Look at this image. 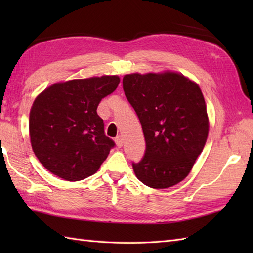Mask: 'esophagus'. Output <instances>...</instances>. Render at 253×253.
I'll return each mask as SVG.
<instances>
[{
  "instance_id": "esophagus-1",
  "label": "esophagus",
  "mask_w": 253,
  "mask_h": 253,
  "mask_svg": "<svg viewBox=\"0 0 253 253\" xmlns=\"http://www.w3.org/2000/svg\"><path fill=\"white\" fill-rule=\"evenodd\" d=\"M115 143H116V146H117L118 148H122V147H123V143H124L123 138H122L121 136H117V137L115 138Z\"/></svg>"
}]
</instances>
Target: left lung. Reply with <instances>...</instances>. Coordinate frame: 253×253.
<instances>
[{
    "instance_id": "obj_1",
    "label": "left lung",
    "mask_w": 253,
    "mask_h": 253,
    "mask_svg": "<svg viewBox=\"0 0 253 253\" xmlns=\"http://www.w3.org/2000/svg\"><path fill=\"white\" fill-rule=\"evenodd\" d=\"M123 89L140 121L146 152L132 162L137 178L155 189L190 173L209 133L207 105L197 84L176 73L130 74Z\"/></svg>"
}]
</instances>
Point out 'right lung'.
Masks as SVG:
<instances>
[{
    "label": "right lung",
    "instance_id": "right-lung-1",
    "mask_svg": "<svg viewBox=\"0 0 253 253\" xmlns=\"http://www.w3.org/2000/svg\"><path fill=\"white\" fill-rule=\"evenodd\" d=\"M118 76L54 84L37 96L29 116L31 147L44 168L68 181L93 175L115 142L104 133L96 109Z\"/></svg>",
    "mask_w": 253,
    "mask_h": 253
}]
</instances>
